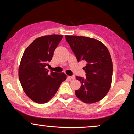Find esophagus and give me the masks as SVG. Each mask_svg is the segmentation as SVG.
Segmentation results:
<instances>
[{
  "label": "esophagus",
  "instance_id": "34e87169",
  "mask_svg": "<svg viewBox=\"0 0 134 134\" xmlns=\"http://www.w3.org/2000/svg\"><path fill=\"white\" fill-rule=\"evenodd\" d=\"M69 79H72V80H74L75 79V76H68Z\"/></svg>",
  "mask_w": 134,
  "mask_h": 134
}]
</instances>
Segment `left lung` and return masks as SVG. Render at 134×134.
Here are the masks:
<instances>
[{"mask_svg":"<svg viewBox=\"0 0 134 134\" xmlns=\"http://www.w3.org/2000/svg\"><path fill=\"white\" fill-rule=\"evenodd\" d=\"M78 62L85 61L86 78L76 76L81 87L75 91L82 102L92 104L106 96L111 87L113 65L110 52L102 42L82 36L66 35Z\"/></svg>","mask_w":134,"mask_h":134,"instance_id":"1","label":"left lung"}]
</instances>
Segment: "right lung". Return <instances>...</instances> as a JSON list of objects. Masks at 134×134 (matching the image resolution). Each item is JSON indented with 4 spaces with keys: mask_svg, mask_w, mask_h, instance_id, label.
<instances>
[{
    "mask_svg": "<svg viewBox=\"0 0 134 134\" xmlns=\"http://www.w3.org/2000/svg\"><path fill=\"white\" fill-rule=\"evenodd\" d=\"M63 36L51 35L36 38L27 47L19 67V79L28 97L38 104L46 103L66 79L65 73L46 68Z\"/></svg>",
    "mask_w": 134,
    "mask_h": 134,
    "instance_id": "right-lung-1",
    "label": "right lung"
}]
</instances>
